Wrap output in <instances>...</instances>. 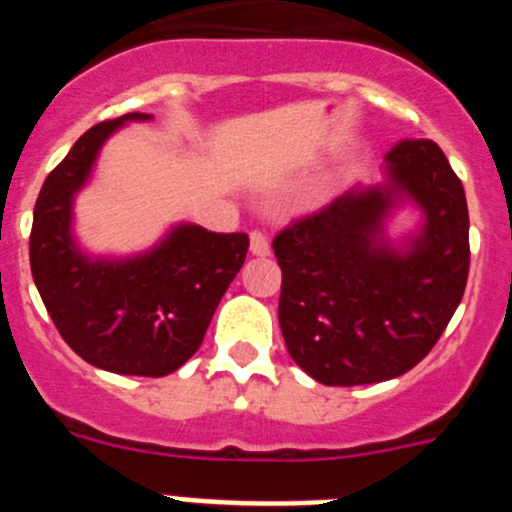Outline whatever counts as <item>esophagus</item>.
I'll list each match as a JSON object with an SVG mask.
<instances>
[{
	"label": "esophagus",
	"mask_w": 512,
	"mask_h": 512,
	"mask_svg": "<svg viewBox=\"0 0 512 512\" xmlns=\"http://www.w3.org/2000/svg\"><path fill=\"white\" fill-rule=\"evenodd\" d=\"M251 253L253 256H269V238L261 230H251Z\"/></svg>",
	"instance_id": "1"
}]
</instances>
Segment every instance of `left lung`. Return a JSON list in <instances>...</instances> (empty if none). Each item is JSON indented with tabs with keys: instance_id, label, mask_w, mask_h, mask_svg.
<instances>
[{
	"instance_id": "obj_1",
	"label": "left lung",
	"mask_w": 512,
	"mask_h": 512,
	"mask_svg": "<svg viewBox=\"0 0 512 512\" xmlns=\"http://www.w3.org/2000/svg\"><path fill=\"white\" fill-rule=\"evenodd\" d=\"M424 212L402 247L383 235L402 201ZM279 325L289 356L330 387L387 382L428 356L464 297L469 212L433 140H400L384 184L354 187L274 238Z\"/></svg>"
}]
</instances>
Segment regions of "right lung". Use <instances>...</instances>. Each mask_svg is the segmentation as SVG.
Returning a JSON list of instances; mask_svg holds the SVG:
<instances>
[{
  "label": "right lung",
  "instance_id": "right-lung-1",
  "mask_svg": "<svg viewBox=\"0 0 512 512\" xmlns=\"http://www.w3.org/2000/svg\"><path fill=\"white\" fill-rule=\"evenodd\" d=\"M151 115L130 112L81 135L48 174L30 233V269L63 341L104 372L166 377L200 348L225 289L248 253L246 233L182 223L133 259H92L71 233L74 194L117 128Z\"/></svg>",
  "mask_w": 512,
  "mask_h": 512
}]
</instances>
